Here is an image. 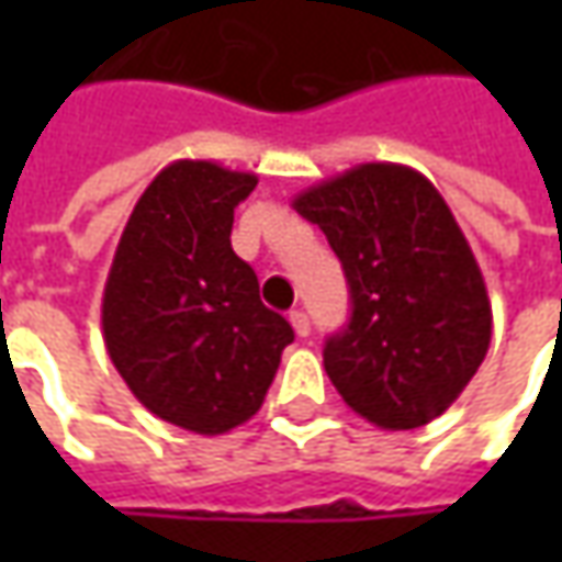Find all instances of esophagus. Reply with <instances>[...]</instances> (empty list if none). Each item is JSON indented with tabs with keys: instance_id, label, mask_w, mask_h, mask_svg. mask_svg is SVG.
<instances>
[{
	"instance_id": "obj_1",
	"label": "esophagus",
	"mask_w": 562,
	"mask_h": 562,
	"mask_svg": "<svg viewBox=\"0 0 562 562\" xmlns=\"http://www.w3.org/2000/svg\"><path fill=\"white\" fill-rule=\"evenodd\" d=\"M291 325H293V331H296V337H310V331H313V325H310V315L303 313V310H293Z\"/></svg>"
}]
</instances>
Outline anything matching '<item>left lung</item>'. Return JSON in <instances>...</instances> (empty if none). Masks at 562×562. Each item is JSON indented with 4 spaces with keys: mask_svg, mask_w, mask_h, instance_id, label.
<instances>
[{
    "mask_svg": "<svg viewBox=\"0 0 562 562\" xmlns=\"http://www.w3.org/2000/svg\"><path fill=\"white\" fill-rule=\"evenodd\" d=\"M293 209L325 231L350 284V322L325 340L337 394L387 431L438 419L491 344L485 278L441 193L406 165L366 162Z\"/></svg>",
    "mask_w": 562,
    "mask_h": 562,
    "instance_id": "1",
    "label": "left lung"
}]
</instances>
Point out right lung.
Returning a JSON list of instances; mask_svg holds the SVG:
<instances>
[{"mask_svg":"<svg viewBox=\"0 0 562 562\" xmlns=\"http://www.w3.org/2000/svg\"><path fill=\"white\" fill-rule=\"evenodd\" d=\"M249 171L178 159L143 190L102 293V337L143 406L196 435L252 419L293 340L259 300L256 271L231 249Z\"/></svg>","mask_w":562,"mask_h":562,"instance_id":"1","label":"right lung"}]
</instances>
